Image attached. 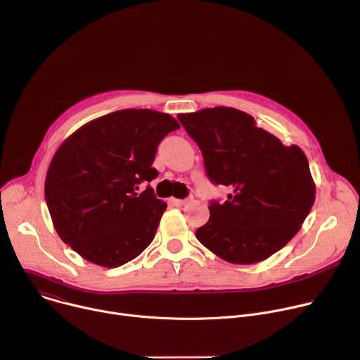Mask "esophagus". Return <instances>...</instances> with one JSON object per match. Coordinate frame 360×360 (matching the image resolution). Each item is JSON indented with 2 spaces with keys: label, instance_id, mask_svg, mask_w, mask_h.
Returning <instances> with one entry per match:
<instances>
[{
  "label": "esophagus",
  "instance_id": "1",
  "mask_svg": "<svg viewBox=\"0 0 360 360\" xmlns=\"http://www.w3.org/2000/svg\"><path fill=\"white\" fill-rule=\"evenodd\" d=\"M171 203L175 205V206H184L186 203V199H175V198H172Z\"/></svg>",
  "mask_w": 360,
  "mask_h": 360
}]
</instances>
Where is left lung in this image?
<instances>
[{"mask_svg": "<svg viewBox=\"0 0 360 360\" xmlns=\"http://www.w3.org/2000/svg\"><path fill=\"white\" fill-rule=\"evenodd\" d=\"M200 148L207 178L230 189L210 202L198 240L233 264H255L298 233L315 200L309 164L298 146L283 143L233 107L178 114Z\"/></svg>", "mask_w": 360, "mask_h": 360, "instance_id": "1", "label": "left lung"}]
</instances>
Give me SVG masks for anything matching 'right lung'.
I'll list each match as a JSON object with an SVG mask.
<instances>
[{
	"instance_id": "obj_1",
	"label": "right lung",
	"mask_w": 360,
	"mask_h": 360,
	"mask_svg": "<svg viewBox=\"0 0 360 360\" xmlns=\"http://www.w3.org/2000/svg\"><path fill=\"white\" fill-rule=\"evenodd\" d=\"M176 120L148 108L118 110L84 124L55 153L45 199L62 240L90 263L120 267L154 240L167 203L143 182Z\"/></svg>"
}]
</instances>
